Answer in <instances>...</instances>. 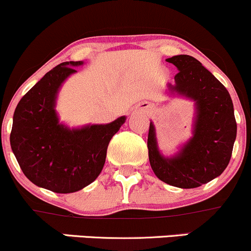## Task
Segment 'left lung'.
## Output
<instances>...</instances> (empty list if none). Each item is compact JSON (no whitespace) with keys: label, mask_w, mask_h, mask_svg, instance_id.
Segmentation results:
<instances>
[{"label":"left lung","mask_w":251,"mask_h":251,"mask_svg":"<svg viewBox=\"0 0 251 251\" xmlns=\"http://www.w3.org/2000/svg\"><path fill=\"white\" fill-rule=\"evenodd\" d=\"M177 68L168 92L194 102L192 137L172 156L162 155L150 121L149 161L161 181L178 188H197L218 177L227 167L237 134L233 103L226 88L188 54L166 59Z\"/></svg>","instance_id":"left-lung-1"}]
</instances>
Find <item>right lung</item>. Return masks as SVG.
Masks as SVG:
<instances>
[{
    "label": "right lung",
    "mask_w": 251,
    "mask_h": 251,
    "mask_svg": "<svg viewBox=\"0 0 251 251\" xmlns=\"http://www.w3.org/2000/svg\"><path fill=\"white\" fill-rule=\"evenodd\" d=\"M83 65L64 62L49 71L16 106L10 147L26 177L54 193H74L94 182L104 166L107 148L126 117L109 124L69 127L59 120L57 98L63 83Z\"/></svg>",
    "instance_id": "1"
}]
</instances>
